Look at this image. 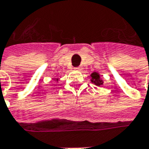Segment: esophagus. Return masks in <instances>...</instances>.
<instances>
[{"instance_id":"obj_1","label":"esophagus","mask_w":149,"mask_h":149,"mask_svg":"<svg viewBox=\"0 0 149 149\" xmlns=\"http://www.w3.org/2000/svg\"><path fill=\"white\" fill-rule=\"evenodd\" d=\"M74 70H81V67H76V68H74Z\"/></svg>"}]
</instances>
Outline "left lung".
I'll list each match as a JSON object with an SVG mask.
<instances>
[{"mask_svg": "<svg viewBox=\"0 0 149 149\" xmlns=\"http://www.w3.org/2000/svg\"><path fill=\"white\" fill-rule=\"evenodd\" d=\"M91 76H92V79H91V81L93 82V83L96 84V85H98V86H100L101 84H103L102 83V80L100 79V74H98V73H93L92 74H91Z\"/></svg>", "mask_w": 149, "mask_h": 149, "instance_id": "8db88e82", "label": "left lung"}]
</instances>
